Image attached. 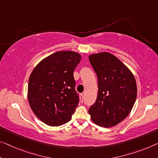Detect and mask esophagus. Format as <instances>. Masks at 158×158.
<instances>
[{
	"instance_id": "esophagus-1",
	"label": "esophagus",
	"mask_w": 158,
	"mask_h": 158,
	"mask_svg": "<svg viewBox=\"0 0 158 158\" xmlns=\"http://www.w3.org/2000/svg\"><path fill=\"white\" fill-rule=\"evenodd\" d=\"M80 102L81 103L84 102V94H80Z\"/></svg>"
}]
</instances>
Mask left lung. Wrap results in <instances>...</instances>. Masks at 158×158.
<instances>
[{
	"label": "left lung",
	"mask_w": 158,
	"mask_h": 158,
	"mask_svg": "<svg viewBox=\"0 0 158 158\" xmlns=\"http://www.w3.org/2000/svg\"><path fill=\"white\" fill-rule=\"evenodd\" d=\"M98 79V96L89 113L94 123L109 128L130 114L137 96L135 77L126 65L109 52L89 56Z\"/></svg>",
	"instance_id": "1"
}]
</instances>
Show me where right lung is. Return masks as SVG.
Segmentation results:
<instances>
[{
  "instance_id": "1",
  "label": "right lung",
  "mask_w": 158,
  "mask_h": 158,
  "mask_svg": "<svg viewBox=\"0 0 158 158\" xmlns=\"http://www.w3.org/2000/svg\"><path fill=\"white\" fill-rule=\"evenodd\" d=\"M81 59L75 52H56L42 60L30 74L28 102L36 116L48 126L69 122L79 104L73 74Z\"/></svg>"
}]
</instances>
